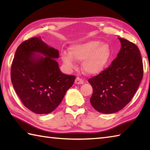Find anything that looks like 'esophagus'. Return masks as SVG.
<instances>
[{"mask_svg": "<svg viewBox=\"0 0 150 150\" xmlns=\"http://www.w3.org/2000/svg\"><path fill=\"white\" fill-rule=\"evenodd\" d=\"M75 83L76 84H78V85H81V84H83L84 83V80L83 79H81V77H77L75 79Z\"/></svg>", "mask_w": 150, "mask_h": 150, "instance_id": "esophagus-1", "label": "esophagus"}]
</instances>
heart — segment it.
<instances>
[{"mask_svg":"<svg viewBox=\"0 0 150 150\" xmlns=\"http://www.w3.org/2000/svg\"><path fill=\"white\" fill-rule=\"evenodd\" d=\"M110 57V50L107 44H100L99 41L92 40L72 45L70 53L63 51L62 58L65 64L70 69L75 67L74 59L83 61V70L91 75L102 72L107 65Z\"/></svg>","mask_w":150,"mask_h":150,"instance_id":"heart-1","label":"heart"}]
</instances>
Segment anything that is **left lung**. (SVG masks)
Listing matches in <instances>:
<instances>
[{
	"label": "left lung",
	"instance_id": "obj_1",
	"mask_svg": "<svg viewBox=\"0 0 150 150\" xmlns=\"http://www.w3.org/2000/svg\"><path fill=\"white\" fill-rule=\"evenodd\" d=\"M121 49L108 68L90 78L93 92L90 102L96 110L111 114L130 102L143 78V62L137 45L118 38Z\"/></svg>",
	"mask_w": 150,
	"mask_h": 150
}]
</instances>
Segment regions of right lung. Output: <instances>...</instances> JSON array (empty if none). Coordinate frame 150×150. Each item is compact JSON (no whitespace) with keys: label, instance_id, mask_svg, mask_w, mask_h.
Returning a JSON list of instances; mask_svg holds the SVG:
<instances>
[{"label":"right lung","instance_id":"right-lung-1","mask_svg":"<svg viewBox=\"0 0 150 150\" xmlns=\"http://www.w3.org/2000/svg\"><path fill=\"white\" fill-rule=\"evenodd\" d=\"M58 57L59 51L40 37L31 38L17 48L12 63L11 81L22 103L33 112H52L74 83L75 76L60 71L55 60Z\"/></svg>","mask_w":150,"mask_h":150}]
</instances>
